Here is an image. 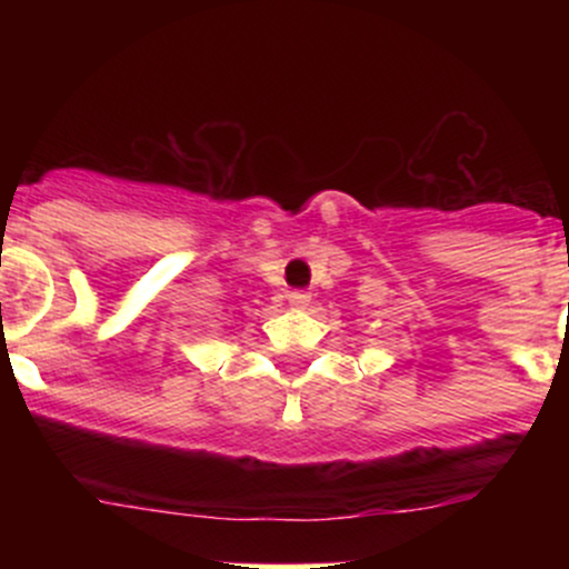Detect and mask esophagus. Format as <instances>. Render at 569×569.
<instances>
[{"instance_id": "1", "label": "esophagus", "mask_w": 569, "mask_h": 569, "mask_svg": "<svg viewBox=\"0 0 569 569\" xmlns=\"http://www.w3.org/2000/svg\"><path fill=\"white\" fill-rule=\"evenodd\" d=\"M286 300H289V306L295 308V311H302V308H308V302H311V295H308V291H289Z\"/></svg>"}]
</instances>
